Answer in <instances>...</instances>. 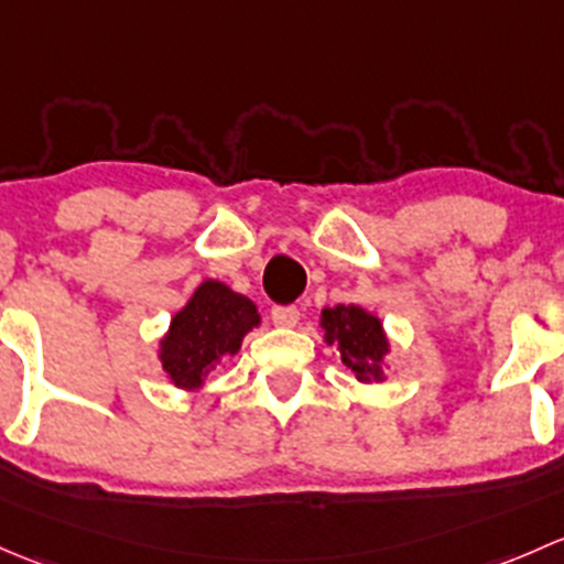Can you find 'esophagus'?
Here are the masks:
<instances>
[{
	"label": "esophagus",
	"instance_id": "1",
	"mask_svg": "<svg viewBox=\"0 0 564 564\" xmlns=\"http://www.w3.org/2000/svg\"><path fill=\"white\" fill-rule=\"evenodd\" d=\"M299 317L301 312L295 306H274L271 310V321H274V325H280V328H293L299 323Z\"/></svg>",
	"mask_w": 564,
	"mask_h": 564
}]
</instances>
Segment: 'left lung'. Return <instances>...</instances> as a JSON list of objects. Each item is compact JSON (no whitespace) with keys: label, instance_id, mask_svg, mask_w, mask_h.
<instances>
[{"label":"left lung","instance_id":"1","mask_svg":"<svg viewBox=\"0 0 564 564\" xmlns=\"http://www.w3.org/2000/svg\"><path fill=\"white\" fill-rule=\"evenodd\" d=\"M323 339L328 347H336L341 364L356 375L358 382H382L386 380L388 339L382 321L358 304L325 306L321 312Z\"/></svg>","mask_w":564,"mask_h":564}]
</instances>
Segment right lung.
Masks as SVG:
<instances>
[{"instance_id": "1", "label": "right lung", "mask_w": 564, "mask_h": 564, "mask_svg": "<svg viewBox=\"0 0 564 564\" xmlns=\"http://www.w3.org/2000/svg\"><path fill=\"white\" fill-rule=\"evenodd\" d=\"M258 325L260 312L252 299L219 280H203L160 336L156 361L173 388L195 393L225 358L241 350L243 336Z\"/></svg>"}]
</instances>
